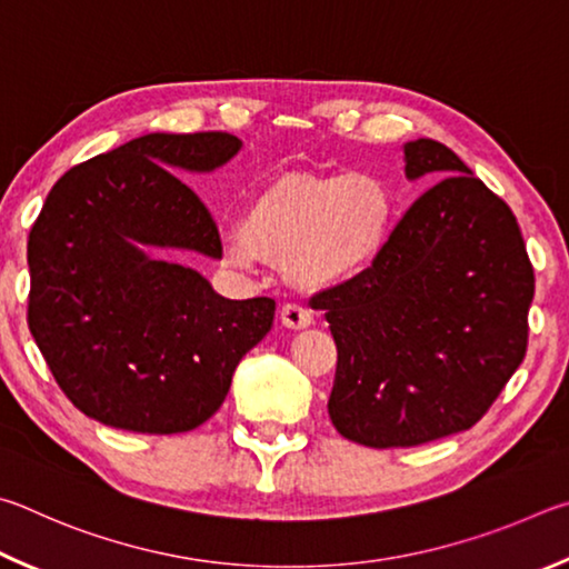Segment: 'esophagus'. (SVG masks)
<instances>
[{"instance_id":"34e87169","label":"esophagus","mask_w":569,"mask_h":569,"mask_svg":"<svg viewBox=\"0 0 569 569\" xmlns=\"http://www.w3.org/2000/svg\"><path fill=\"white\" fill-rule=\"evenodd\" d=\"M279 322H282L287 330H305V327L312 325V312L302 305H284L279 310Z\"/></svg>"}]
</instances>
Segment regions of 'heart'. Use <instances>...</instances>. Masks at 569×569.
<instances>
[{
  "label": "heart",
  "instance_id": "b5f03b06",
  "mask_svg": "<svg viewBox=\"0 0 569 569\" xmlns=\"http://www.w3.org/2000/svg\"><path fill=\"white\" fill-rule=\"evenodd\" d=\"M395 199L365 172L282 174L249 197L242 224L224 237L227 262H284L297 287L320 290L372 269L390 242Z\"/></svg>",
  "mask_w": 569,
  "mask_h": 569
}]
</instances>
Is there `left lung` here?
I'll return each instance as SVG.
<instances>
[{"mask_svg":"<svg viewBox=\"0 0 569 569\" xmlns=\"http://www.w3.org/2000/svg\"><path fill=\"white\" fill-rule=\"evenodd\" d=\"M405 172L442 177L415 199L365 274L315 297L337 345L330 420L365 447L470 430L527 352L535 269L500 197L435 139Z\"/></svg>","mask_w":569,"mask_h":569,"instance_id":"obj_1","label":"left lung"}]
</instances>
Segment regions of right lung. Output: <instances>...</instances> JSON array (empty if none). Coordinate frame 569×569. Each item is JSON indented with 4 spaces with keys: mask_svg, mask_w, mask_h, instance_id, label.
Here are the masks:
<instances>
[{
    "mask_svg": "<svg viewBox=\"0 0 569 569\" xmlns=\"http://www.w3.org/2000/svg\"><path fill=\"white\" fill-rule=\"evenodd\" d=\"M239 144L227 132L147 134L72 167L47 194L27 242V322L59 390L92 420L194 430L272 327V297L224 300L194 269L134 244L222 257L209 209L167 167L209 172Z\"/></svg>",
    "mask_w": 569,
    "mask_h": 569,
    "instance_id": "right-lung-1",
    "label": "right lung"
}]
</instances>
